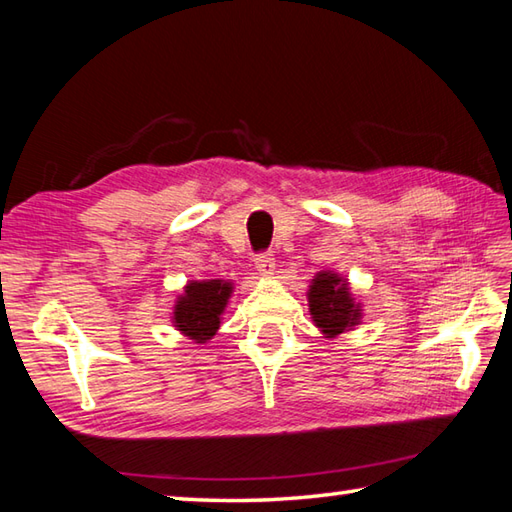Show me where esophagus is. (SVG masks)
<instances>
[{
    "label": "esophagus",
    "instance_id": "obj_1",
    "mask_svg": "<svg viewBox=\"0 0 512 512\" xmlns=\"http://www.w3.org/2000/svg\"><path fill=\"white\" fill-rule=\"evenodd\" d=\"M254 267H256V271H258L260 276H271V274H274V267H276L274 254H271V252L258 254V256L254 258Z\"/></svg>",
    "mask_w": 512,
    "mask_h": 512
}]
</instances>
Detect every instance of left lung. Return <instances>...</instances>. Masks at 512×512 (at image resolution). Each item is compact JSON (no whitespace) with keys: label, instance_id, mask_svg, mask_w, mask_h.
<instances>
[{"label":"left lung","instance_id":"left-lung-1","mask_svg":"<svg viewBox=\"0 0 512 512\" xmlns=\"http://www.w3.org/2000/svg\"><path fill=\"white\" fill-rule=\"evenodd\" d=\"M309 311L315 326L326 337H337L352 331L361 322V304L355 302L346 278L333 271H320L311 282Z\"/></svg>","mask_w":512,"mask_h":512}]
</instances>
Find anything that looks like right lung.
Instances as JSON below:
<instances>
[{
    "label": "right lung",
    "mask_w": 512,
    "mask_h": 512,
    "mask_svg": "<svg viewBox=\"0 0 512 512\" xmlns=\"http://www.w3.org/2000/svg\"><path fill=\"white\" fill-rule=\"evenodd\" d=\"M234 285L227 280H190L179 295L173 311V324L181 335L206 344L221 326V315Z\"/></svg>",
    "instance_id": "obj_1"
}]
</instances>
